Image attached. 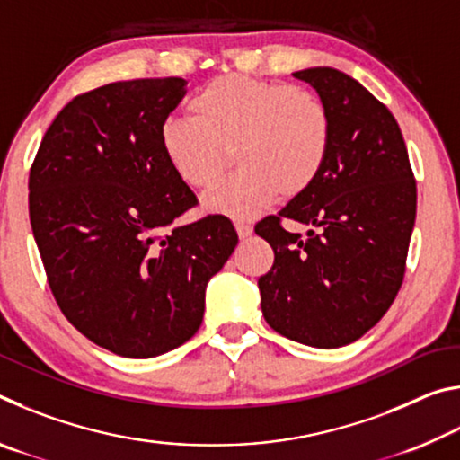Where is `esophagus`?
<instances>
[{
    "instance_id": "34e87169",
    "label": "esophagus",
    "mask_w": 460,
    "mask_h": 460,
    "mask_svg": "<svg viewBox=\"0 0 460 460\" xmlns=\"http://www.w3.org/2000/svg\"><path fill=\"white\" fill-rule=\"evenodd\" d=\"M235 231H237V235H239V239H247L249 235H252L253 233V229H252V225L249 223H245V221H235Z\"/></svg>"
}]
</instances>
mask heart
<instances>
[{
  "mask_svg": "<svg viewBox=\"0 0 460 460\" xmlns=\"http://www.w3.org/2000/svg\"><path fill=\"white\" fill-rule=\"evenodd\" d=\"M192 118H170L160 144L170 168L190 189H208L227 164L237 172L205 197V208L252 217L278 194L294 199L323 172L332 121L323 99L243 75L207 83L190 99Z\"/></svg>",
  "mask_w": 460,
  "mask_h": 460,
  "instance_id": "obj_1",
  "label": "heart"
}]
</instances>
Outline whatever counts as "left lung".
<instances>
[{
  "mask_svg": "<svg viewBox=\"0 0 460 460\" xmlns=\"http://www.w3.org/2000/svg\"><path fill=\"white\" fill-rule=\"evenodd\" d=\"M331 113V152L308 190L255 225L274 249L258 279L276 332L318 349L361 339L387 313L406 271L416 181L398 121L353 76L331 66L294 73ZM282 220L309 227L306 236Z\"/></svg>",
  "mask_w": 460,
  "mask_h": 460,
  "instance_id": "8db88e82",
  "label": "left lung"
}]
</instances>
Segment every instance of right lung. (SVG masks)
<instances>
[{"mask_svg":"<svg viewBox=\"0 0 460 460\" xmlns=\"http://www.w3.org/2000/svg\"><path fill=\"white\" fill-rule=\"evenodd\" d=\"M184 84L121 81L75 97L30 170V223L62 314L129 359L164 355L199 331L208 279L237 245L223 215L174 223L197 205L160 144Z\"/></svg>","mask_w":460,"mask_h":460,"instance_id":"right-lung-1","label":"right lung"}]
</instances>
